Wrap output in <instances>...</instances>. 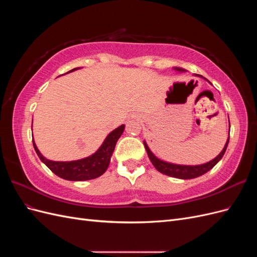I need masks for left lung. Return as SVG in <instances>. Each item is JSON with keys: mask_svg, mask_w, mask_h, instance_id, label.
I'll list each match as a JSON object with an SVG mask.
<instances>
[{"mask_svg": "<svg viewBox=\"0 0 257 257\" xmlns=\"http://www.w3.org/2000/svg\"><path fill=\"white\" fill-rule=\"evenodd\" d=\"M174 69L177 73H186V72H188L186 69H184L182 67H176L175 66ZM195 76L200 77V78L205 79L206 81H208L210 83V81L208 79L204 78L203 76L197 75V74H195ZM229 128H230V125H229ZM228 142H229V136L227 138L226 143H225L223 150L219 153V155L215 157L213 160L209 161L207 163H204V164H200V165H180V164H174V163L166 162L164 160H161L160 158H158L157 155H155L150 150V148H149V146H148V144L146 143V141H144V145H145V148H146V151L148 153V157H149V159L153 164V166L155 167V169L159 170L160 173L164 174L166 176L178 178V179H184V180H185V179L197 178L201 175L208 173L210 169H212L223 158L225 151H226V149H227Z\"/></svg>", "mask_w": 257, "mask_h": 257, "instance_id": "8db88e82", "label": "left lung"}]
</instances>
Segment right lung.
<instances>
[{
  "label": "right lung",
  "mask_w": 257,
  "mask_h": 257,
  "mask_svg": "<svg viewBox=\"0 0 257 257\" xmlns=\"http://www.w3.org/2000/svg\"><path fill=\"white\" fill-rule=\"evenodd\" d=\"M80 68L82 67L73 68L72 71L67 72L66 74L75 72L77 69ZM124 128H125L124 124H122L119 127H116L107 135V137L104 139L103 144L100 145V147L94 153L89 155L87 158L76 161H51L46 159L40 152L34 139L33 147L38 155V158H40L44 164L58 177L69 181H87L102 176L106 172L108 166H109L116 142L119 141V138L123 134Z\"/></svg>",
  "instance_id": "obj_1"
}]
</instances>
